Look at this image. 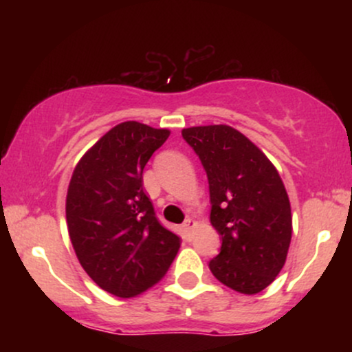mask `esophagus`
<instances>
[{"instance_id": "obj_1", "label": "esophagus", "mask_w": 352, "mask_h": 352, "mask_svg": "<svg viewBox=\"0 0 352 352\" xmlns=\"http://www.w3.org/2000/svg\"><path fill=\"white\" fill-rule=\"evenodd\" d=\"M195 227H197L195 220H192V218H187V220H185V223H184L185 236L192 238V233H193V230H195Z\"/></svg>"}]
</instances>
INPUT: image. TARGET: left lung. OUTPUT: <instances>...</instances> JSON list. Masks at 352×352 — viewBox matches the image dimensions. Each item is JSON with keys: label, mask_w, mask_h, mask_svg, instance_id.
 Returning a JSON list of instances; mask_svg holds the SVG:
<instances>
[{"label": "left lung", "mask_w": 352, "mask_h": 352, "mask_svg": "<svg viewBox=\"0 0 352 352\" xmlns=\"http://www.w3.org/2000/svg\"><path fill=\"white\" fill-rule=\"evenodd\" d=\"M207 170L212 227L221 250L210 261L218 281L243 294L263 292L285 266L292 205L272 160L227 124L182 131Z\"/></svg>", "instance_id": "obj_1"}]
</instances>
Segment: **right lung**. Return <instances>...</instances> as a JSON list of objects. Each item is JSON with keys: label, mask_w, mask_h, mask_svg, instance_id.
Segmentation results:
<instances>
[{"label": "right lung", "mask_w": 352, "mask_h": 352, "mask_svg": "<svg viewBox=\"0 0 352 352\" xmlns=\"http://www.w3.org/2000/svg\"><path fill=\"white\" fill-rule=\"evenodd\" d=\"M168 129L127 120L84 153L66 195L67 232L76 256L92 281L117 298H134L170 268L180 236L157 220L142 185L152 153Z\"/></svg>", "instance_id": "1"}]
</instances>
